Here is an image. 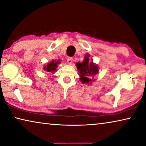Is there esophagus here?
<instances>
[{
  "label": "esophagus",
  "instance_id": "34e87169",
  "mask_svg": "<svg viewBox=\"0 0 146 146\" xmlns=\"http://www.w3.org/2000/svg\"><path fill=\"white\" fill-rule=\"evenodd\" d=\"M67 62L69 64H71L73 62V58L72 57H68L67 58Z\"/></svg>",
  "mask_w": 146,
  "mask_h": 146
}]
</instances>
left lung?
Returning a JSON list of instances; mask_svg holds the SVG:
<instances>
[{
	"label": "left lung",
	"instance_id": "1",
	"mask_svg": "<svg viewBox=\"0 0 146 146\" xmlns=\"http://www.w3.org/2000/svg\"><path fill=\"white\" fill-rule=\"evenodd\" d=\"M89 54H85L82 62H77L76 65L78 71L79 72L80 80L82 84L90 85L96 80L94 76L98 73L99 68L96 64L93 62V60L90 58Z\"/></svg>",
	"mask_w": 146,
	"mask_h": 146
}]
</instances>
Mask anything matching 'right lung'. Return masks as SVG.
<instances>
[{"mask_svg":"<svg viewBox=\"0 0 146 146\" xmlns=\"http://www.w3.org/2000/svg\"><path fill=\"white\" fill-rule=\"evenodd\" d=\"M59 63H60V59L57 60H52L50 62L47 63L44 66L43 70L48 72L54 74L57 70L58 64Z\"/></svg>","mask_w":146,"mask_h":146,"instance_id":"add662e5","label":"right lung"}]
</instances>
